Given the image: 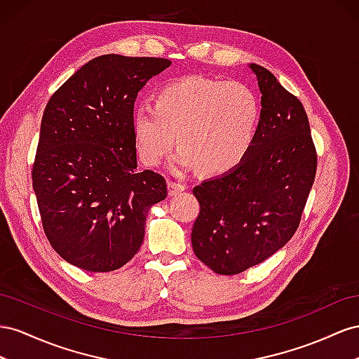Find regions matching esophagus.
Masks as SVG:
<instances>
[{
	"label": "esophagus",
	"mask_w": 359,
	"mask_h": 359,
	"mask_svg": "<svg viewBox=\"0 0 359 359\" xmlns=\"http://www.w3.org/2000/svg\"><path fill=\"white\" fill-rule=\"evenodd\" d=\"M168 187H170V196H179L180 192H183L187 189L185 183H179V182H168Z\"/></svg>",
	"instance_id": "1"
}]
</instances>
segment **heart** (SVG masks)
Instances as JSON below:
<instances>
[{"label": "heart", "mask_w": 359, "mask_h": 359, "mask_svg": "<svg viewBox=\"0 0 359 359\" xmlns=\"http://www.w3.org/2000/svg\"><path fill=\"white\" fill-rule=\"evenodd\" d=\"M260 105L242 84L206 76H188L159 88L155 107L132 112L138 155L149 167L159 165L174 142L182 146L177 163L206 174H224L245 159L257 135Z\"/></svg>", "instance_id": "b5f03b06"}]
</instances>
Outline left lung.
Returning <instances> with one entry per match:
<instances>
[{"instance_id":"left-lung-1","label":"left lung","mask_w":359,"mask_h":359,"mask_svg":"<svg viewBox=\"0 0 359 359\" xmlns=\"http://www.w3.org/2000/svg\"><path fill=\"white\" fill-rule=\"evenodd\" d=\"M250 69L257 76L262 111L248 155L192 191L200 203L191 233L194 252L221 275L247 271L292 239L317 167L299 99L268 69L254 63Z\"/></svg>"}]
</instances>
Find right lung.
<instances>
[{
  "label": "right lung",
  "instance_id": "add662e5",
  "mask_svg": "<svg viewBox=\"0 0 359 359\" xmlns=\"http://www.w3.org/2000/svg\"><path fill=\"white\" fill-rule=\"evenodd\" d=\"M171 61L100 55L49 99L33 165L43 230L67 263L121 268L144 241L146 217L167 197L161 174L137 170L132 112L138 91Z\"/></svg>",
  "mask_w": 359,
  "mask_h": 359
}]
</instances>
